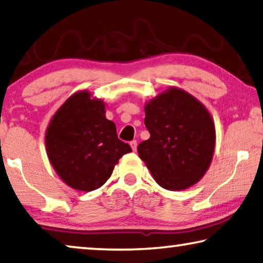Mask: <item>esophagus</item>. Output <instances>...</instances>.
<instances>
[{"label": "esophagus", "mask_w": 263, "mask_h": 263, "mask_svg": "<svg viewBox=\"0 0 263 263\" xmlns=\"http://www.w3.org/2000/svg\"><path fill=\"white\" fill-rule=\"evenodd\" d=\"M130 145L133 151L137 150V140H132V142H130Z\"/></svg>", "instance_id": "1"}]
</instances>
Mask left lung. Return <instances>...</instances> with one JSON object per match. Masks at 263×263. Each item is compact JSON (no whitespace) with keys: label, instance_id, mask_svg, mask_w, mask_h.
Listing matches in <instances>:
<instances>
[{"label":"left lung","instance_id":"obj_1","mask_svg":"<svg viewBox=\"0 0 263 263\" xmlns=\"http://www.w3.org/2000/svg\"><path fill=\"white\" fill-rule=\"evenodd\" d=\"M150 138L138 155L164 189L181 191L199 182L213 160L216 131L206 107L190 93L170 87L145 104Z\"/></svg>","mask_w":263,"mask_h":263}]
</instances>
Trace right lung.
Returning a JSON list of instances; mask_svg holds the SVG:
<instances>
[{
    "label": "right lung",
    "mask_w": 263,
    "mask_h": 263,
    "mask_svg": "<svg viewBox=\"0 0 263 263\" xmlns=\"http://www.w3.org/2000/svg\"><path fill=\"white\" fill-rule=\"evenodd\" d=\"M105 113L104 101L84 89L72 94L47 126V156L72 189L93 191L104 185L121 157L132 151L118 139L116 124Z\"/></svg>",
    "instance_id": "obj_1"
}]
</instances>
